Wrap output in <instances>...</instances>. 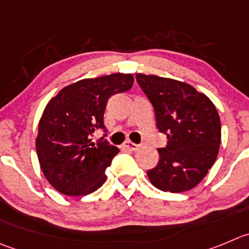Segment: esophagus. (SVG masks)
<instances>
[{
  "instance_id": "esophagus-1",
  "label": "esophagus",
  "mask_w": 249,
  "mask_h": 249,
  "mask_svg": "<svg viewBox=\"0 0 249 249\" xmlns=\"http://www.w3.org/2000/svg\"><path fill=\"white\" fill-rule=\"evenodd\" d=\"M123 146H124L126 149H128V150H131V151H137L139 149L138 144L133 143V142H126V143L123 144Z\"/></svg>"
}]
</instances>
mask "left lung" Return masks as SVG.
Here are the masks:
<instances>
[{
	"label": "left lung",
	"instance_id": "8db88e82",
	"mask_svg": "<svg viewBox=\"0 0 249 249\" xmlns=\"http://www.w3.org/2000/svg\"><path fill=\"white\" fill-rule=\"evenodd\" d=\"M153 104L158 129L167 137L159 164L146 172L160 191L181 193L197 186L214 165L221 143V123L213 101L191 84L137 73Z\"/></svg>",
	"mask_w": 249,
	"mask_h": 249
}]
</instances>
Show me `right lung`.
Wrapping results in <instances>:
<instances>
[{
    "mask_svg": "<svg viewBox=\"0 0 249 249\" xmlns=\"http://www.w3.org/2000/svg\"><path fill=\"white\" fill-rule=\"evenodd\" d=\"M132 74L87 78L67 85L47 103L39 121L36 145L42 174L66 196H87L106 181L105 170L118 153L107 143H94L96 128H105L104 112L113 94L129 90Z\"/></svg>",
    "mask_w": 249,
    "mask_h": 249,
    "instance_id": "add662e5",
    "label": "right lung"
}]
</instances>
